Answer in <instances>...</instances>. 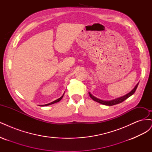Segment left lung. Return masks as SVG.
Wrapping results in <instances>:
<instances>
[{"label":"left lung","instance_id":"1","mask_svg":"<svg viewBox=\"0 0 152 152\" xmlns=\"http://www.w3.org/2000/svg\"><path fill=\"white\" fill-rule=\"evenodd\" d=\"M138 84L137 83L136 84V86L134 87V88L133 89L131 92H129V93H127V94L124 95L123 96H122V97H120V98H116L115 99H113V100H110V101H104V100H102V99H99L97 98L94 97V96L92 95L89 92V96L92 98V99H93L94 101H95V102H98V103H99L101 104H104V105H107V106H112V105H115V104H118V103H121L122 102H123L124 100H126V99H127L129 97H130L131 96H132L133 94H134L135 93V91L137 89V86H138Z\"/></svg>","mask_w":152,"mask_h":152}]
</instances>
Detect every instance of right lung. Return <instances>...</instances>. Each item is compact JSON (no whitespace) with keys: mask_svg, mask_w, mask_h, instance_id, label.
Segmentation results:
<instances>
[{"mask_svg":"<svg viewBox=\"0 0 152 152\" xmlns=\"http://www.w3.org/2000/svg\"><path fill=\"white\" fill-rule=\"evenodd\" d=\"M64 95V94H63ZM63 95L61 96V98H58V99H56V100H55V101H54V102H51V103H48V104H44V105H40V106H41V107H45V106H48V105H50V104H54V103H58V102H59V101H60L62 98H63Z\"/></svg>","mask_w":152,"mask_h":152,"instance_id":"right-lung-1","label":"right lung"}]
</instances>
